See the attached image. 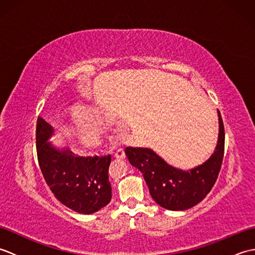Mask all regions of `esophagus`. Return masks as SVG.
Masks as SVG:
<instances>
[{
    "label": "esophagus",
    "mask_w": 255,
    "mask_h": 255,
    "mask_svg": "<svg viewBox=\"0 0 255 255\" xmlns=\"http://www.w3.org/2000/svg\"><path fill=\"white\" fill-rule=\"evenodd\" d=\"M115 158H116V159H125V151H124V149L119 148V149L116 151Z\"/></svg>",
    "instance_id": "obj_1"
}]
</instances>
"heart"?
Instances as JSON below:
<instances>
[{
    "instance_id": "obj_1",
    "label": "heart",
    "mask_w": 255,
    "mask_h": 255,
    "mask_svg": "<svg viewBox=\"0 0 255 255\" xmlns=\"http://www.w3.org/2000/svg\"><path fill=\"white\" fill-rule=\"evenodd\" d=\"M75 113L79 116H74L70 122V128L75 139L84 148H96L102 140L101 131L96 125H105L107 122L105 116L86 106L77 107Z\"/></svg>"
}]
</instances>
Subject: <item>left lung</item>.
<instances>
[{"label": "left lung", "instance_id": "1", "mask_svg": "<svg viewBox=\"0 0 255 255\" xmlns=\"http://www.w3.org/2000/svg\"><path fill=\"white\" fill-rule=\"evenodd\" d=\"M53 129L38 116L37 158L42 175L59 202L80 214H93L111 202V155L79 156L48 141Z\"/></svg>", "mask_w": 255, "mask_h": 255}]
</instances>
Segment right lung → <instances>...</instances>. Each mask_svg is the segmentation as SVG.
<instances>
[{
    "instance_id": "1",
    "label": "right lung",
    "mask_w": 255,
    "mask_h": 255,
    "mask_svg": "<svg viewBox=\"0 0 255 255\" xmlns=\"http://www.w3.org/2000/svg\"><path fill=\"white\" fill-rule=\"evenodd\" d=\"M218 117L219 137L215 152L205 163L189 171L171 166L151 149H125L130 164L143 174L156 204L169 210H186L202 202L213 188L225 153V127L219 111Z\"/></svg>"
}]
</instances>
